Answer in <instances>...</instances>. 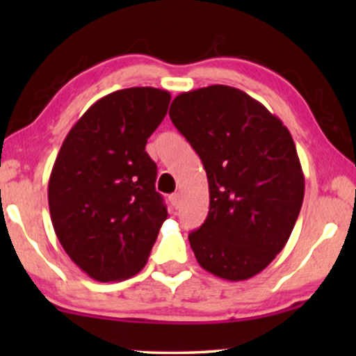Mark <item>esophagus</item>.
<instances>
[{
	"mask_svg": "<svg viewBox=\"0 0 356 356\" xmlns=\"http://www.w3.org/2000/svg\"><path fill=\"white\" fill-rule=\"evenodd\" d=\"M170 204H172L173 209H179V206H181V194L179 193H175L170 196Z\"/></svg>",
	"mask_w": 356,
	"mask_h": 356,
	"instance_id": "1",
	"label": "esophagus"
}]
</instances>
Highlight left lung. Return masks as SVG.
Returning <instances> with one entry per match:
<instances>
[{"label": "left lung", "instance_id": "left-lung-1", "mask_svg": "<svg viewBox=\"0 0 356 356\" xmlns=\"http://www.w3.org/2000/svg\"><path fill=\"white\" fill-rule=\"evenodd\" d=\"M170 118L207 173L211 207L188 236L199 266L230 282L251 279L284 250L303 204L290 131L252 97L220 84L179 94Z\"/></svg>", "mask_w": 356, "mask_h": 356}]
</instances>
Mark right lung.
I'll return each instance as SVG.
<instances>
[{
    "label": "right lung",
    "instance_id": "obj_1",
    "mask_svg": "<svg viewBox=\"0 0 356 356\" xmlns=\"http://www.w3.org/2000/svg\"><path fill=\"white\" fill-rule=\"evenodd\" d=\"M170 99L155 87L111 92L63 140L48 181V207L63 250L94 280L138 274L168 216L145 144Z\"/></svg>",
    "mask_w": 356,
    "mask_h": 356
}]
</instances>
